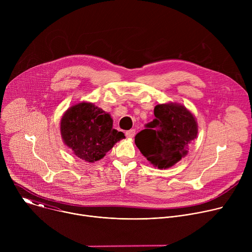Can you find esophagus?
I'll return each instance as SVG.
<instances>
[{"label":"esophagus","instance_id":"obj_1","mask_svg":"<svg viewBox=\"0 0 252 252\" xmlns=\"http://www.w3.org/2000/svg\"><path fill=\"white\" fill-rule=\"evenodd\" d=\"M134 134H135V129H129V130H127V131L126 132V137H128V138H132V137L134 136Z\"/></svg>","mask_w":252,"mask_h":252}]
</instances>
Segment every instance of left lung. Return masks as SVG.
<instances>
[{"label":"left lung","instance_id":"left-lung-1","mask_svg":"<svg viewBox=\"0 0 252 252\" xmlns=\"http://www.w3.org/2000/svg\"><path fill=\"white\" fill-rule=\"evenodd\" d=\"M154 113L155 120L135 135L134 142L151 164L165 169L187 157L197 136V122L185 105L176 102L159 103Z\"/></svg>","mask_w":252,"mask_h":252}]
</instances>
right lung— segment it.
Segmentation results:
<instances>
[{"label":"right lung","instance_id":"obj_1","mask_svg":"<svg viewBox=\"0 0 252 252\" xmlns=\"http://www.w3.org/2000/svg\"><path fill=\"white\" fill-rule=\"evenodd\" d=\"M113 119L93 102L71 105L61 119L60 129L64 145L75 156L87 162L101 159L125 138V133L113 127Z\"/></svg>","mask_w":252,"mask_h":252}]
</instances>
